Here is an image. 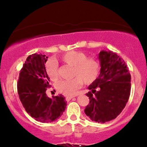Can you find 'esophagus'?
<instances>
[{
  "label": "esophagus",
  "mask_w": 147,
  "mask_h": 147,
  "mask_svg": "<svg viewBox=\"0 0 147 147\" xmlns=\"http://www.w3.org/2000/svg\"><path fill=\"white\" fill-rule=\"evenodd\" d=\"M76 96L77 95H73V96H68V97H65V99H66V101H70V99H71L72 98H73V97H76Z\"/></svg>",
  "instance_id": "obj_1"
}]
</instances>
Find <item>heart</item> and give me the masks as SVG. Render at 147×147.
Masks as SVG:
<instances>
[{
  "mask_svg": "<svg viewBox=\"0 0 147 147\" xmlns=\"http://www.w3.org/2000/svg\"><path fill=\"white\" fill-rule=\"evenodd\" d=\"M64 63L73 66L72 77L69 80L59 82L57 89L59 92L67 96L73 95L82 85L92 83L97 79L100 72V63L95 57H87L82 52L70 51L60 57ZM47 75L52 81L58 79V65L55 61H48L46 65Z\"/></svg>",
  "mask_w": 147,
  "mask_h": 147,
  "instance_id": "b5f03b06",
  "label": "heart"
}]
</instances>
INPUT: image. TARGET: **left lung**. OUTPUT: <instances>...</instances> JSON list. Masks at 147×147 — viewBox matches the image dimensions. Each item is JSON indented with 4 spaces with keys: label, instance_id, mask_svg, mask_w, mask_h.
<instances>
[{
    "label": "left lung",
    "instance_id": "8db88e82",
    "mask_svg": "<svg viewBox=\"0 0 147 147\" xmlns=\"http://www.w3.org/2000/svg\"><path fill=\"white\" fill-rule=\"evenodd\" d=\"M99 59L100 74L88 86L90 103L84 112L92 121L105 123L115 119L125 107L131 92V75L116 53L102 50Z\"/></svg>",
    "mask_w": 147,
    "mask_h": 147
}]
</instances>
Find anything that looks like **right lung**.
<instances>
[{
  "instance_id": "right-lung-1",
  "label": "right lung",
  "mask_w": 147,
  "mask_h": 147,
  "mask_svg": "<svg viewBox=\"0 0 147 147\" xmlns=\"http://www.w3.org/2000/svg\"><path fill=\"white\" fill-rule=\"evenodd\" d=\"M48 57L33 54L27 58L19 74L17 90L19 99L28 114L41 122L59 119L66 108L65 97L61 94L52 99L46 95L50 78L45 70Z\"/></svg>"
}]
</instances>
